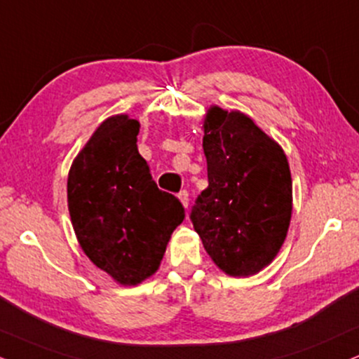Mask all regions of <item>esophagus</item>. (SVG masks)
<instances>
[{"mask_svg": "<svg viewBox=\"0 0 359 359\" xmlns=\"http://www.w3.org/2000/svg\"><path fill=\"white\" fill-rule=\"evenodd\" d=\"M178 198L181 200V203H183V206L188 208V205H189V193H188V189H181V191L178 193Z\"/></svg>", "mask_w": 359, "mask_h": 359, "instance_id": "obj_1", "label": "esophagus"}]
</instances>
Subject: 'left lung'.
<instances>
[{
    "instance_id": "left-lung-1",
    "label": "left lung",
    "mask_w": 359,
    "mask_h": 359,
    "mask_svg": "<svg viewBox=\"0 0 359 359\" xmlns=\"http://www.w3.org/2000/svg\"><path fill=\"white\" fill-rule=\"evenodd\" d=\"M203 149L208 188L189 218L224 273L250 276L271 263L286 238L293 208L287 159L253 119L218 106L206 114Z\"/></svg>"
}]
</instances>
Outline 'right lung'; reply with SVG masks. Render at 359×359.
<instances>
[{
	"label": "right lung",
	"instance_id": "add662e5",
	"mask_svg": "<svg viewBox=\"0 0 359 359\" xmlns=\"http://www.w3.org/2000/svg\"><path fill=\"white\" fill-rule=\"evenodd\" d=\"M140 123L108 118L93 133L68 176L76 238L96 266L121 285L156 271L171 233L184 219L175 194L161 191L138 153Z\"/></svg>",
	"mask_w": 359,
	"mask_h": 359
}]
</instances>
